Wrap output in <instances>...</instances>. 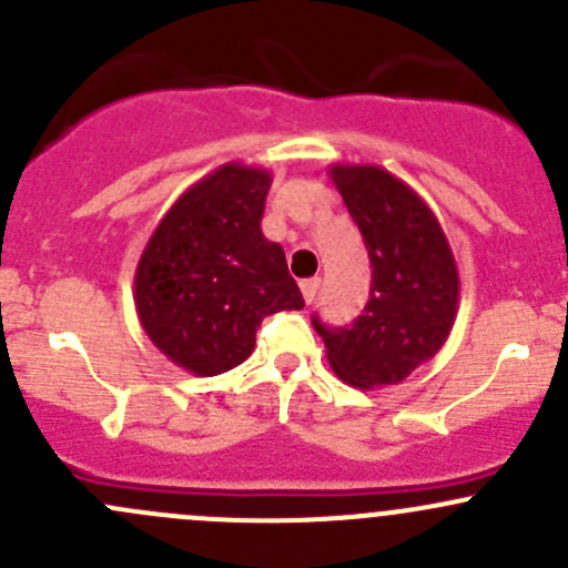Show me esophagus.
I'll return each instance as SVG.
<instances>
[{"label": "esophagus", "mask_w": 568, "mask_h": 568, "mask_svg": "<svg viewBox=\"0 0 568 568\" xmlns=\"http://www.w3.org/2000/svg\"><path fill=\"white\" fill-rule=\"evenodd\" d=\"M318 285H321V280H318V277L302 280V283H300V288H302V296H305V302H307V305H313V300H316V294H318Z\"/></svg>", "instance_id": "34e87169"}]
</instances>
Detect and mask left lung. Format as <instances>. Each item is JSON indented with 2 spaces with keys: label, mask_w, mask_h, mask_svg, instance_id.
Wrapping results in <instances>:
<instances>
[{
  "label": "left lung",
  "mask_w": 568,
  "mask_h": 568,
  "mask_svg": "<svg viewBox=\"0 0 568 568\" xmlns=\"http://www.w3.org/2000/svg\"><path fill=\"white\" fill-rule=\"evenodd\" d=\"M332 183L371 257V300L343 329L313 326L337 379L359 390L404 382L448 341L459 313L454 250L426 200L376 164H332Z\"/></svg>",
  "instance_id": "8db88e82"
}]
</instances>
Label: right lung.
I'll return each mask as SVG.
<instances>
[{"mask_svg": "<svg viewBox=\"0 0 568 568\" xmlns=\"http://www.w3.org/2000/svg\"><path fill=\"white\" fill-rule=\"evenodd\" d=\"M272 173L227 162L170 205L142 250L134 305L153 346L194 376L236 368L261 321L302 311L285 252L261 231Z\"/></svg>", "mask_w": 568, "mask_h": 568, "instance_id": "right-lung-1", "label": "right lung"}]
</instances>
